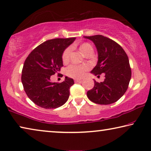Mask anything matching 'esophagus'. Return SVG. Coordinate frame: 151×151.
<instances>
[{"label":"esophagus","instance_id":"esophagus-1","mask_svg":"<svg viewBox=\"0 0 151 151\" xmlns=\"http://www.w3.org/2000/svg\"><path fill=\"white\" fill-rule=\"evenodd\" d=\"M80 81H81V79H78V78H75V83H78V82H80Z\"/></svg>","mask_w":151,"mask_h":151}]
</instances>
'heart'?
Instances as JSON below:
<instances>
[{"label":"heart","mask_w":151,"mask_h":151,"mask_svg":"<svg viewBox=\"0 0 151 151\" xmlns=\"http://www.w3.org/2000/svg\"><path fill=\"white\" fill-rule=\"evenodd\" d=\"M79 49L85 55H87L88 53H93V47L89 42H84L80 44ZM71 53L70 47H67L63 51L62 55V60L64 63H67L70 60V55ZM89 67L87 64L83 65H70L66 68V74L67 75L70 76V77L75 78H82L85 75V72L89 70Z\"/></svg>","instance_id":"obj_1"}]
</instances>
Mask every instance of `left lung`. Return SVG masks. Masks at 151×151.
I'll return each instance as SVG.
<instances>
[{
    "instance_id": "8db88e82",
    "label": "left lung",
    "mask_w": 151,
    "mask_h": 151,
    "mask_svg": "<svg viewBox=\"0 0 151 151\" xmlns=\"http://www.w3.org/2000/svg\"><path fill=\"white\" fill-rule=\"evenodd\" d=\"M92 40L97 48L98 61L91 71L96 76L104 73V81L96 82L87 96L98 104H110L124 95L131 79L132 71L125 51L119 45L102 35L84 37Z\"/></svg>"
}]
</instances>
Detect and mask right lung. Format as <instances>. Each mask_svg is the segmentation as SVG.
I'll return each instance as SVG.
<instances>
[{"label":"right lung","mask_w":151,"mask_h":151,"mask_svg":"<svg viewBox=\"0 0 151 151\" xmlns=\"http://www.w3.org/2000/svg\"><path fill=\"white\" fill-rule=\"evenodd\" d=\"M76 38L54 39L42 42L31 51L25 60L22 72V83L28 97L39 106L56 109L64 104L74 84L66 76L62 83H52L51 75L63 66L62 55Z\"/></svg>","instance_id":"obj_1"}]
</instances>
